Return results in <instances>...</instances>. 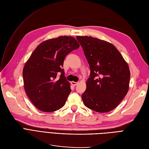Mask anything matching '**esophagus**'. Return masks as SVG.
Listing matches in <instances>:
<instances>
[{
	"label": "esophagus",
	"mask_w": 149,
	"mask_h": 149,
	"mask_svg": "<svg viewBox=\"0 0 149 149\" xmlns=\"http://www.w3.org/2000/svg\"><path fill=\"white\" fill-rule=\"evenodd\" d=\"M71 84L73 86H76L78 84V82H74V81H71Z\"/></svg>",
	"instance_id": "34e87169"
}]
</instances>
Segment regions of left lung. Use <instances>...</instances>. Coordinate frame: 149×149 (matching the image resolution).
Wrapping results in <instances>:
<instances>
[{"label": "left lung", "instance_id": "1", "mask_svg": "<svg viewBox=\"0 0 149 149\" xmlns=\"http://www.w3.org/2000/svg\"><path fill=\"white\" fill-rule=\"evenodd\" d=\"M91 73L81 95L84 104L97 112H109L118 106L129 88L127 63L112 43L88 36H77Z\"/></svg>", "mask_w": 149, "mask_h": 149}]
</instances>
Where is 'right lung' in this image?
<instances>
[{
    "label": "right lung",
    "mask_w": 149,
    "mask_h": 149,
    "mask_svg": "<svg viewBox=\"0 0 149 149\" xmlns=\"http://www.w3.org/2000/svg\"><path fill=\"white\" fill-rule=\"evenodd\" d=\"M79 44L74 37L60 36L40 43L31 53L23 69L25 91L41 111L50 112L65 105L70 94V83L61 68L66 56ZM61 73L57 78V74Z\"/></svg>",
    "instance_id": "obj_1"
}]
</instances>
